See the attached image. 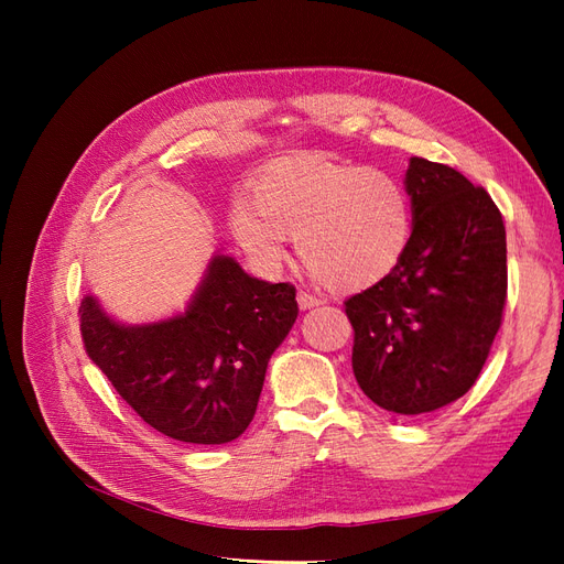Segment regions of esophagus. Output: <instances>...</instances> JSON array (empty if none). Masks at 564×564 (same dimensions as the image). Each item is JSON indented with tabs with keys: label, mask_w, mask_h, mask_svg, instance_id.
<instances>
[{
	"label": "esophagus",
	"mask_w": 564,
	"mask_h": 564,
	"mask_svg": "<svg viewBox=\"0 0 564 564\" xmlns=\"http://www.w3.org/2000/svg\"><path fill=\"white\" fill-rule=\"evenodd\" d=\"M296 301H299V305H301L303 311L315 308V305H319V303H322V299H319V296H315V294H311V292H299V294H296Z\"/></svg>",
	"instance_id": "esophagus-1"
}]
</instances>
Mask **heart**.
I'll return each mask as SVG.
<instances>
[{"instance_id": "obj_1", "label": "heart", "mask_w": 564, "mask_h": 564, "mask_svg": "<svg viewBox=\"0 0 564 564\" xmlns=\"http://www.w3.org/2000/svg\"><path fill=\"white\" fill-rule=\"evenodd\" d=\"M235 240L263 261L282 259L296 237L299 259L324 286L357 292L388 278L412 242L406 187L386 169L327 155L272 164L253 181L247 207L230 214Z\"/></svg>"}]
</instances>
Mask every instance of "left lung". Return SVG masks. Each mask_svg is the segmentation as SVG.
<instances>
[{"label":"left lung","mask_w":564,"mask_h":564,"mask_svg":"<svg viewBox=\"0 0 564 564\" xmlns=\"http://www.w3.org/2000/svg\"><path fill=\"white\" fill-rule=\"evenodd\" d=\"M414 232L388 278L346 301L352 373L392 414H425L473 388L503 319L506 228L482 185L409 160Z\"/></svg>","instance_id":"1"}]
</instances>
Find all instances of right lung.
Segmentation results:
<instances>
[{
    "mask_svg": "<svg viewBox=\"0 0 564 564\" xmlns=\"http://www.w3.org/2000/svg\"><path fill=\"white\" fill-rule=\"evenodd\" d=\"M296 289L249 278L216 256L187 311L122 327L87 296L84 350L148 425L193 445L240 437L256 414L270 355L296 322Z\"/></svg>",
    "mask_w": 564,
    "mask_h": 564,
    "instance_id": "obj_1",
    "label": "right lung"
}]
</instances>
